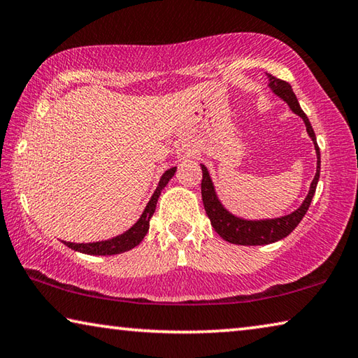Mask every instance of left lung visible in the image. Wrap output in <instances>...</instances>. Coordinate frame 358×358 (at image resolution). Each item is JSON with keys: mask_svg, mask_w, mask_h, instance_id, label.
<instances>
[{"mask_svg": "<svg viewBox=\"0 0 358 358\" xmlns=\"http://www.w3.org/2000/svg\"><path fill=\"white\" fill-rule=\"evenodd\" d=\"M268 75V73H266ZM269 79V89L275 95L285 101V103L290 106V110L303 119L306 124V130H308L309 137L314 141V148L317 155V172L315 177L312 180L310 188L306 199L303 201L301 206H299L294 212L283 215L279 218H268V220H245L241 217H236L232 215L229 210H226L223 203L218 199L217 191H215L213 181L210 178V173L207 167L201 164L202 167V183H201V191H202V202L203 208H206L207 217L210 218V223H212L213 229L218 232L220 237H223L226 242L236 243V245H268V243L282 241L283 237H287L290 232L296 228L299 221L308 212V208L312 202V197L315 194L317 183H319L320 177V150L319 145H317V138L314 134V129H312L308 116L304 115V111L299 106V101L294 95L292 86L282 79H277L272 75H268Z\"/></svg>", "mask_w": 358, "mask_h": 358, "instance_id": "1", "label": "left lung"}]
</instances>
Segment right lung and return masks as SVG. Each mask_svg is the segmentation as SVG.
Instances as JSON below:
<instances>
[{"label":"right lung","mask_w":358,"mask_h":358,"mask_svg":"<svg viewBox=\"0 0 358 358\" xmlns=\"http://www.w3.org/2000/svg\"><path fill=\"white\" fill-rule=\"evenodd\" d=\"M175 170L177 167H172L166 170L162 173L161 180H159V185L155 191V194L151 196L150 202L146 203V207L141 213V217L138 218L137 223H135L132 228H129L126 232L119 234L113 239L108 241H99V242H89V243H73V242H64L66 247H70L71 250L79 252V253H86V255H117V253H124L127 250H132L134 247H137L138 243L143 241V237L146 236V232L150 229V220L152 217L156 210V203L159 196H161L162 189L166 188V185L169 183L172 177L175 175Z\"/></svg>","instance_id":"add662e5"}]
</instances>
